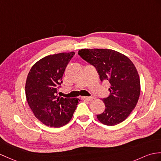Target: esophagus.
I'll return each instance as SVG.
<instances>
[{
	"label": "esophagus",
	"instance_id": "esophagus-1",
	"mask_svg": "<svg viewBox=\"0 0 161 161\" xmlns=\"http://www.w3.org/2000/svg\"><path fill=\"white\" fill-rule=\"evenodd\" d=\"M81 99L85 101H88V102H91L93 99V97H81Z\"/></svg>",
	"mask_w": 161,
	"mask_h": 161
}]
</instances>
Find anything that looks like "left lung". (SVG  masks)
<instances>
[{
    "label": "left lung",
    "mask_w": 161,
    "mask_h": 161,
    "mask_svg": "<svg viewBox=\"0 0 161 161\" xmlns=\"http://www.w3.org/2000/svg\"><path fill=\"white\" fill-rule=\"evenodd\" d=\"M78 54L95 67L101 81L110 83V95L102 99L106 108L97 115L98 121L106 125L121 123L136 107L140 96V78L135 66L126 55L108 48H85Z\"/></svg>",
    "instance_id": "left-lung-1"
}]
</instances>
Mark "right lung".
Listing matches in <instances>:
<instances>
[{"instance_id": "add662e5", "label": "right lung", "mask_w": 161, "mask_h": 161, "mask_svg": "<svg viewBox=\"0 0 161 161\" xmlns=\"http://www.w3.org/2000/svg\"><path fill=\"white\" fill-rule=\"evenodd\" d=\"M74 55L72 51L45 56L36 62L28 73L26 98L36 117L47 126L59 128L67 124L80 102L77 98L58 96V86Z\"/></svg>"}]
</instances>
